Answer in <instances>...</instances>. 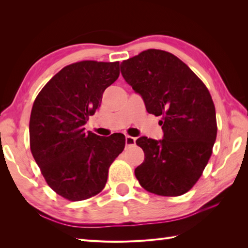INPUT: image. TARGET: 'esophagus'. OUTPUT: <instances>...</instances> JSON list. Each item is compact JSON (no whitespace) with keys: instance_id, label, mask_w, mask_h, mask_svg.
<instances>
[{"instance_id":"esophagus-1","label":"esophagus","mask_w":248,"mask_h":248,"mask_svg":"<svg viewBox=\"0 0 248 248\" xmlns=\"http://www.w3.org/2000/svg\"><path fill=\"white\" fill-rule=\"evenodd\" d=\"M135 143H136V138H134V137H130V136L125 137V144L127 146L135 145Z\"/></svg>"}]
</instances>
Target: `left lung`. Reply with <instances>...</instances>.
I'll return each mask as SVG.
<instances>
[{
    "label": "left lung",
    "instance_id": "obj_1",
    "mask_svg": "<svg viewBox=\"0 0 248 248\" xmlns=\"http://www.w3.org/2000/svg\"><path fill=\"white\" fill-rule=\"evenodd\" d=\"M121 73L147 112L162 117V139L136 141L144 152L137 179L157 195L186 193L202 176L217 139L216 108L207 87L179 58L161 49L124 60Z\"/></svg>",
    "mask_w": 248,
    "mask_h": 248
}]
</instances>
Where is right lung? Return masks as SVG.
Masks as SVG:
<instances>
[{
	"mask_svg": "<svg viewBox=\"0 0 248 248\" xmlns=\"http://www.w3.org/2000/svg\"><path fill=\"white\" fill-rule=\"evenodd\" d=\"M119 75V62L72 63L53 76L32 105V157L52 190L69 201L100 193L110 164L124 150V135L101 137L84 128Z\"/></svg>",
	"mask_w": 248,
	"mask_h": 248,
	"instance_id": "1",
	"label": "right lung"
}]
</instances>
